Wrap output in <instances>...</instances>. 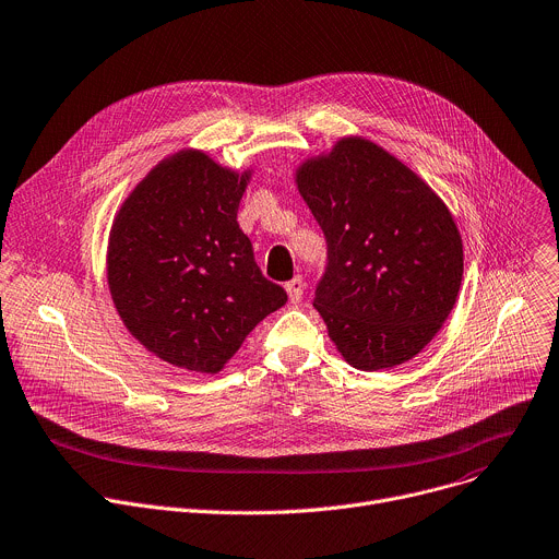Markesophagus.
I'll list each match as a JSON object with an SVG mask.
<instances>
[{
  "mask_svg": "<svg viewBox=\"0 0 559 559\" xmlns=\"http://www.w3.org/2000/svg\"><path fill=\"white\" fill-rule=\"evenodd\" d=\"M285 289H287V296L292 302H298L302 298V292H306V281H302L300 276H294L292 281L285 283Z\"/></svg>",
  "mask_w": 559,
  "mask_h": 559,
  "instance_id": "34e87169",
  "label": "esophagus"
}]
</instances>
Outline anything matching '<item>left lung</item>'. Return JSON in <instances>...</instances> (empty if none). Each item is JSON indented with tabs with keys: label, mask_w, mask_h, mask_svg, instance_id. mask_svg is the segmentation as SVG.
Instances as JSON below:
<instances>
[{
	"label": "left lung",
	"mask_w": 559,
	"mask_h": 559,
	"mask_svg": "<svg viewBox=\"0 0 559 559\" xmlns=\"http://www.w3.org/2000/svg\"><path fill=\"white\" fill-rule=\"evenodd\" d=\"M298 191L328 242L312 306L357 370L419 354L448 319L464 274L456 225L437 193L364 138L298 169Z\"/></svg>",
	"instance_id": "1"
}]
</instances>
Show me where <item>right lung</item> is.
I'll list each match as a JSON object with an SVG mask.
<instances>
[{"label":"right lung","mask_w":559,"mask_h":559,"mask_svg":"<svg viewBox=\"0 0 559 559\" xmlns=\"http://www.w3.org/2000/svg\"><path fill=\"white\" fill-rule=\"evenodd\" d=\"M245 185L247 176L182 151L135 187L114 223L116 308L148 352L178 368L218 372L245 336L287 302L236 221Z\"/></svg>","instance_id":"right-lung-1"}]
</instances>
